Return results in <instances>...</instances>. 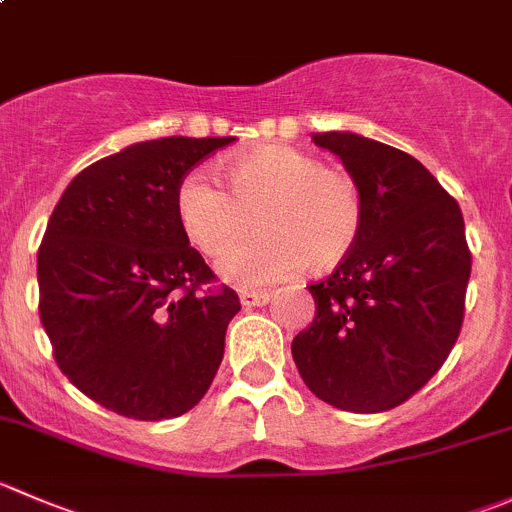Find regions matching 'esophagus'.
I'll return each mask as SVG.
<instances>
[{"label": "esophagus", "mask_w": 512, "mask_h": 512, "mask_svg": "<svg viewBox=\"0 0 512 512\" xmlns=\"http://www.w3.org/2000/svg\"><path fill=\"white\" fill-rule=\"evenodd\" d=\"M270 300H272V292H242L240 295L242 307H247V310H250V307L267 305Z\"/></svg>", "instance_id": "1"}]
</instances>
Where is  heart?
Masks as SVG:
<instances>
[{
	"label": "heart",
	"instance_id": "1",
	"mask_svg": "<svg viewBox=\"0 0 512 512\" xmlns=\"http://www.w3.org/2000/svg\"><path fill=\"white\" fill-rule=\"evenodd\" d=\"M222 190L205 172H190L175 192V212L187 240L207 257H220L257 212L262 235L242 242L220 262L227 282L245 290L337 265L362 232V195L347 172L322 167L307 152L260 145L227 157Z\"/></svg>",
	"mask_w": 512,
	"mask_h": 512
}]
</instances>
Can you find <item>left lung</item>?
<instances>
[{
    "mask_svg": "<svg viewBox=\"0 0 512 512\" xmlns=\"http://www.w3.org/2000/svg\"><path fill=\"white\" fill-rule=\"evenodd\" d=\"M362 195V232L310 285L315 317L292 340L307 388L350 413H385L418 393L460 335L470 250L458 202L408 152L317 132Z\"/></svg>",
    "mask_w": 512,
    "mask_h": 512,
    "instance_id": "1",
    "label": "left lung"
}]
</instances>
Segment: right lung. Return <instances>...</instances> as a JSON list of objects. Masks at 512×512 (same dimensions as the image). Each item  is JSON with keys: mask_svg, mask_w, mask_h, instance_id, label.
I'll return each instance as SVG.
<instances>
[{"mask_svg": "<svg viewBox=\"0 0 512 512\" xmlns=\"http://www.w3.org/2000/svg\"><path fill=\"white\" fill-rule=\"evenodd\" d=\"M235 137H160L79 172L37 255L39 317L74 388L135 420L187 413L210 390L235 290L197 292L212 270L175 212L187 172Z\"/></svg>", "mask_w": 512, "mask_h": 512, "instance_id": "obj_1", "label": "right lung"}]
</instances>
